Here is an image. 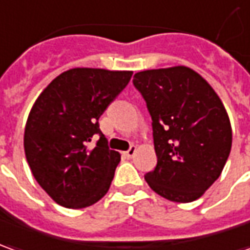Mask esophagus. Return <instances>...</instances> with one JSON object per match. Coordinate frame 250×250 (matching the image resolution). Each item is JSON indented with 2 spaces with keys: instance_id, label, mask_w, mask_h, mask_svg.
Instances as JSON below:
<instances>
[{
  "instance_id": "34e87169",
  "label": "esophagus",
  "mask_w": 250,
  "mask_h": 250,
  "mask_svg": "<svg viewBox=\"0 0 250 250\" xmlns=\"http://www.w3.org/2000/svg\"><path fill=\"white\" fill-rule=\"evenodd\" d=\"M135 152H137V146H135V145H131L130 149H128L127 152H125V156L127 157V159H131V157H134Z\"/></svg>"
}]
</instances>
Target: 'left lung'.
I'll return each mask as SVG.
<instances>
[{"label":"left lung","mask_w":250,"mask_h":250,"mask_svg":"<svg viewBox=\"0 0 250 250\" xmlns=\"http://www.w3.org/2000/svg\"><path fill=\"white\" fill-rule=\"evenodd\" d=\"M132 83L152 118L157 166L150 189L175 203H191L218 179L231 150L230 119L209 83L188 67L141 71Z\"/></svg>","instance_id":"obj_1"}]
</instances>
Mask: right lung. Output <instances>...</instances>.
<instances>
[{
	"label": "right lung",
	"mask_w": 250,
	"mask_h": 250,
	"mask_svg": "<svg viewBox=\"0 0 250 250\" xmlns=\"http://www.w3.org/2000/svg\"><path fill=\"white\" fill-rule=\"evenodd\" d=\"M131 71L72 68L41 93L27 119L24 152L40 186L65 208H86L109 190L120 154L98 120ZM99 141L94 144V138Z\"/></svg>",
	"instance_id": "right-lung-1"
}]
</instances>
